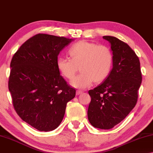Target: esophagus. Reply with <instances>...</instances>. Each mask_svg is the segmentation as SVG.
I'll return each instance as SVG.
<instances>
[{
  "mask_svg": "<svg viewBox=\"0 0 153 153\" xmlns=\"http://www.w3.org/2000/svg\"><path fill=\"white\" fill-rule=\"evenodd\" d=\"M82 91H81V90H77L76 92V95H79L82 94Z\"/></svg>",
  "mask_w": 153,
  "mask_h": 153,
  "instance_id": "34e87169",
  "label": "esophagus"
}]
</instances>
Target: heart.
Masks as SVG:
<instances>
[{
  "mask_svg": "<svg viewBox=\"0 0 153 153\" xmlns=\"http://www.w3.org/2000/svg\"><path fill=\"white\" fill-rule=\"evenodd\" d=\"M68 53L71 58H58L56 66L61 74L68 79L73 78L79 67L81 72L71 81L72 87L86 89L93 81L102 82L110 74L114 56L110 48L106 45L81 41L70 48Z\"/></svg>",
  "mask_w": 153,
  "mask_h": 153,
  "instance_id": "obj_1",
  "label": "heart"
}]
</instances>
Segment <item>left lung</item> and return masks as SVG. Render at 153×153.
<instances>
[{
	"label": "left lung",
	"mask_w": 153,
	"mask_h": 153,
	"mask_svg": "<svg viewBox=\"0 0 153 153\" xmlns=\"http://www.w3.org/2000/svg\"><path fill=\"white\" fill-rule=\"evenodd\" d=\"M103 38L111 45L113 68L102 83L89 91L91 101L87 116L93 126L109 130L121 122L135 107L142 73L139 58L129 45L113 36Z\"/></svg>",
	"instance_id": "left-lung-1"
}]
</instances>
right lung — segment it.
<instances>
[{
  "label": "right lung",
  "mask_w": 153,
  "mask_h": 153,
  "mask_svg": "<svg viewBox=\"0 0 153 153\" xmlns=\"http://www.w3.org/2000/svg\"><path fill=\"white\" fill-rule=\"evenodd\" d=\"M72 40L39 33L27 40L10 62L9 89L16 112L39 131L55 130L66 104L76 95L56 66L58 56Z\"/></svg>",
  "instance_id": "right-lung-1"
}]
</instances>
